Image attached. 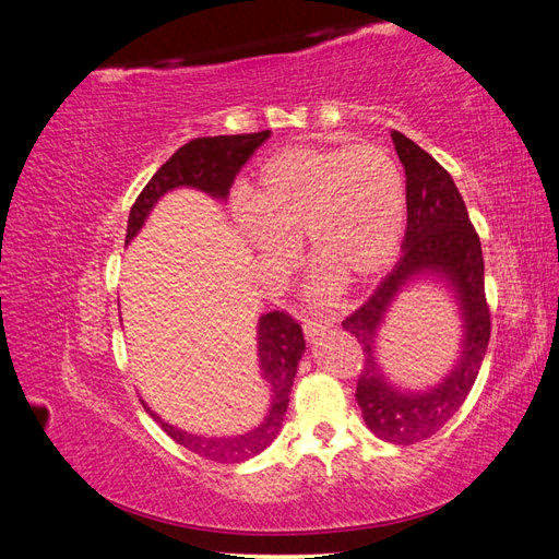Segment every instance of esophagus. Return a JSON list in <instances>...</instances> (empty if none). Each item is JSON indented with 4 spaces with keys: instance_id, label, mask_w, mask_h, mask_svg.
<instances>
[{
    "instance_id": "34e87169",
    "label": "esophagus",
    "mask_w": 559,
    "mask_h": 559,
    "mask_svg": "<svg viewBox=\"0 0 559 559\" xmlns=\"http://www.w3.org/2000/svg\"><path fill=\"white\" fill-rule=\"evenodd\" d=\"M331 324H333L331 317H308L306 321H302V329H306L308 337H314L321 331H326Z\"/></svg>"
}]
</instances>
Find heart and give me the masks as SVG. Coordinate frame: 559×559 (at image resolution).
<instances>
[{
	"mask_svg": "<svg viewBox=\"0 0 559 559\" xmlns=\"http://www.w3.org/2000/svg\"><path fill=\"white\" fill-rule=\"evenodd\" d=\"M238 218L267 259L284 261L306 238L314 265L345 284L380 275L405 228V179L386 148H286L267 158Z\"/></svg>",
	"mask_w": 559,
	"mask_h": 559,
	"instance_id": "1",
	"label": "heart"
}]
</instances>
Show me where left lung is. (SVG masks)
Listing matches in <instances>:
<instances>
[{
    "label": "left lung",
    "mask_w": 559,
    "mask_h": 559,
    "mask_svg": "<svg viewBox=\"0 0 559 559\" xmlns=\"http://www.w3.org/2000/svg\"><path fill=\"white\" fill-rule=\"evenodd\" d=\"M394 148L405 170V226L403 257L361 308L345 317L343 326L364 349V368L357 382V403L366 427L394 445H413L431 438L462 408L485 359L489 306L485 296V263L460 189L445 167L401 132H392ZM417 274L449 280L463 306L465 347L453 373L425 395H401L379 373L374 337L385 308L402 286Z\"/></svg>",
    "instance_id": "8db88e82"
}]
</instances>
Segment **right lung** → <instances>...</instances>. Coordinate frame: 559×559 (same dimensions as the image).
Here are the masks:
<instances>
[{"instance_id": "obj_1", "label": "right lung", "mask_w": 559, "mask_h": 559, "mask_svg": "<svg viewBox=\"0 0 559 559\" xmlns=\"http://www.w3.org/2000/svg\"><path fill=\"white\" fill-rule=\"evenodd\" d=\"M270 138V130L249 132V134H218V138H198L189 144L179 146L170 160H165L158 173L148 179L142 193L134 200L128 216L126 245L140 233L144 218L154 210L158 198L177 186H193L214 198H226L235 175L249 160V156ZM306 352V337L298 321L289 312H267L259 319V366L265 382L273 392V408L267 411L263 425L249 433L235 438H205L189 431L175 429L158 415L151 413L163 431L175 443L195 452L202 460L240 464L263 452L275 441L284 421V413L289 408V394L298 370V361Z\"/></svg>"}]
</instances>
